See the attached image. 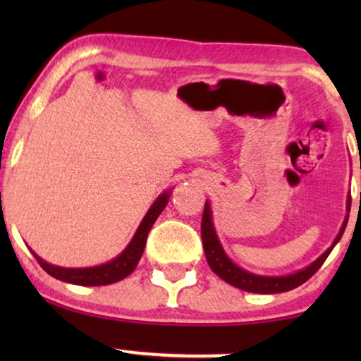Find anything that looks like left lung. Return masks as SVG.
Segmentation results:
<instances>
[{
    "label": "left lung",
    "instance_id": "obj_1",
    "mask_svg": "<svg viewBox=\"0 0 361 361\" xmlns=\"http://www.w3.org/2000/svg\"><path fill=\"white\" fill-rule=\"evenodd\" d=\"M361 197V195H360ZM350 207H352V197L348 195L347 199V212H350ZM348 221V214L345 216L342 228H340L337 238L334 240V243L330 248L325 251L324 255H320L317 259L314 261L312 264H309L307 268L298 271V273L288 274V276H259L253 274L250 271H246L240 266H236L233 261H231L226 253L221 248L219 236L215 233L214 221H212V209L209 202H205L204 215H202V243H204V251L207 263L212 268V271L221 278L226 283L235 286V288L248 290V293H256V294H276V293H288L290 289H295L298 286L304 284L310 276L317 273V269L324 264V261L327 259L330 251L334 250V246L338 243L340 238H342L345 226H347Z\"/></svg>",
    "mask_w": 361,
    "mask_h": 361
}]
</instances>
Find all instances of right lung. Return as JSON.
<instances>
[{"label":"right lung","mask_w":361,"mask_h":361,"mask_svg":"<svg viewBox=\"0 0 361 361\" xmlns=\"http://www.w3.org/2000/svg\"><path fill=\"white\" fill-rule=\"evenodd\" d=\"M171 192L166 190L157 197L154 204L151 205V209L147 210V214L142 219L141 225L137 226L135 236L130 241V245L123 250L116 258L108 261L105 264L93 266V268H61V266L49 264L42 258L34 253V258L37 259V263L41 264V268L46 271L47 274H51L52 278L59 281H66V283L71 284H78V286H106L113 284L116 281H121L126 276H130L135 268L140 263L142 251H145L147 233H149L151 226L154 225L157 216L161 215V212L164 210V207L169 202Z\"/></svg>","instance_id":"1"}]
</instances>
